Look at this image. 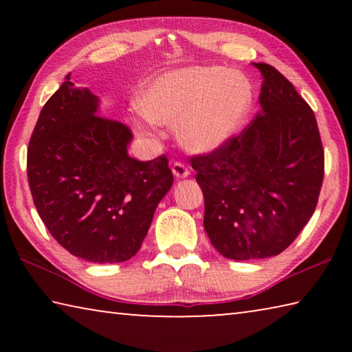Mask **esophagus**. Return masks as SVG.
Masks as SVG:
<instances>
[{
	"instance_id": "34e87169",
	"label": "esophagus",
	"mask_w": 352,
	"mask_h": 352,
	"mask_svg": "<svg viewBox=\"0 0 352 352\" xmlns=\"http://www.w3.org/2000/svg\"><path fill=\"white\" fill-rule=\"evenodd\" d=\"M172 172L177 178H186L189 175V169L182 162L172 163Z\"/></svg>"
}]
</instances>
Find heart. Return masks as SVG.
Listing matches in <instances>:
<instances>
[{
  "mask_svg": "<svg viewBox=\"0 0 352 352\" xmlns=\"http://www.w3.org/2000/svg\"><path fill=\"white\" fill-rule=\"evenodd\" d=\"M250 104L248 80L220 67L169 71L146 83L135 102L146 121L178 126V138L192 152H210L228 141L245 119Z\"/></svg>",
  "mask_w": 352,
  "mask_h": 352,
  "instance_id": "b5f03b06",
  "label": "heart"
}]
</instances>
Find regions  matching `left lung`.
<instances>
[{
    "instance_id": "left-lung-1",
    "label": "left lung",
    "mask_w": 352,
    "mask_h": 352,
    "mask_svg": "<svg viewBox=\"0 0 352 352\" xmlns=\"http://www.w3.org/2000/svg\"><path fill=\"white\" fill-rule=\"evenodd\" d=\"M261 111L239 135L190 157L204 190V226L217 252L236 261L284 252L312 217L324 175L317 119L295 87L267 63Z\"/></svg>"
}]
</instances>
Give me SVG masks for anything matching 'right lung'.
Returning <instances> with one entry per match:
<instances>
[{"label": "right lung", "mask_w": 352, "mask_h": 352, "mask_svg": "<svg viewBox=\"0 0 352 352\" xmlns=\"http://www.w3.org/2000/svg\"><path fill=\"white\" fill-rule=\"evenodd\" d=\"M65 77L40 111L28 147L34 205L52 237L90 262L129 261L174 183L168 158L129 157L126 124L99 113V99Z\"/></svg>", "instance_id": "obj_1"}]
</instances>
